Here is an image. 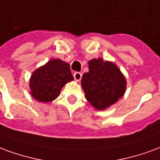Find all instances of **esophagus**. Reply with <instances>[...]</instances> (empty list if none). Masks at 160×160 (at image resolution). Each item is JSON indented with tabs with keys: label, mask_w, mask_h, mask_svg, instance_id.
Segmentation results:
<instances>
[{
	"label": "esophagus",
	"mask_w": 160,
	"mask_h": 160,
	"mask_svg": "<svg viewBox=\"0 0 160 160\" xmlns=\"http://www.w3.org/2000/svg\"><path fill=\"white\" fill-rule=\"evenodd\" d=\"M73 78H74V80H76V81H80L81 80V78H82V74L80 72H75V73H73Z\"/></svg>",
	"instance_id": "1"
}]
</instances>
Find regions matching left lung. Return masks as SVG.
<instances>
[{"instance_id": "1", "label": "left lung", "mask_w": 160, "mask_h": 160, "mask_svg": "<svg viewBox=\"0 0 160 160\" xmlns=\"http://www.w3.org/2000/svg\"><path fill=\"white\" fill-rule=\"evenodd\" d=\"M89 72L81 79L86 98L95 109L102 111L123 96L127 82L118 66L102 58L88 62Z\"/></svg>"}]
</instances>
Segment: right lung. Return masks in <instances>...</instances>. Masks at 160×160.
<instances>
[{"instance_id": "right-lung-1", "label": "right lung", "mask_w": 160, "mask_h": 160, "mask_svg": "<svg viewBox=\"0 0 160 160\" xmlns=\"http://www.w3.org/2000/svg\"><path fill=\"white\" fill-rule=\"evenodd\" d=\"M73 80L69 64L60 59H52L32 74L29 87L36 100L49 103L59 96L64 85Z\"/></svg>"}]
</instances>
